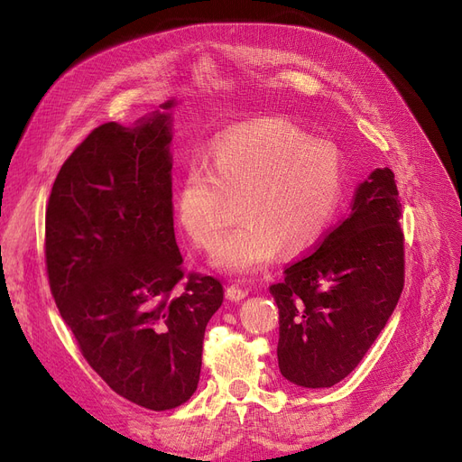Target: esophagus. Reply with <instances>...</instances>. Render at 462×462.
I'll use <instances>...</instances> for the list:
<instances>
[{"mask_svg":"<svg viewBox=\"0 0 462 462\" xmlns=\"http://www.w3.org/2000/svg\"><path fill=\"white\" fill-rule=\"evenodd\" d=\"M247 295H249V289H242V287H237V285H230L226 289V299L228 300H242Z\"/></svg>","mask_w":462,"mask_h":462,"instance_id":"obj_1","label":"esophagus"}]
</instances>
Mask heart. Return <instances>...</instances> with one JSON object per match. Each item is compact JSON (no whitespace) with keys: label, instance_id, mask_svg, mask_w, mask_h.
Here are the masks:
<instances>
[{"label":"heart","instance_id":"heart-1","mask_svg":"<svg viewBox=\"0 0 462 462\" xmlns=\"http://www.w3.org/2000/svg\"><path fill=\"white\" fill-rule=\"evenodd\" d=\"M343 196V160L335 144L309 139L283 119H259L218 136L175 190L177 225L196 247L211 249L237 201L242 225L213 253L232 276L259 274L283 254L319 242Z\"/></svg>","mask_w":462,"mask_h":462}]
</instances>
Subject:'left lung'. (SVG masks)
I'll list each match as a JSON object with an SVG mask.
<instances>
[{
	"mask_svg": "<svg viewBox=\"0 0 462 462\" xmlns=\"http://www.w3.org/2000/svg\"><path fill=\"white\" fill-rule=\"evenodd\" d=\"M402 203L394 173L374 169L350 215L270 287L280 309L278 365L302 388H329L357 367L403 289Z\"/></svg>",
	"mask_w": 462,
	"mask_h": 462,
	"instance_id": "8db88e82",
	"label": "left lung"
}]
</instances>
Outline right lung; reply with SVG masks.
<instances>
[{
	"label": "right lung",
	"mask_w": 462,
	"mask_h": 462,
	"mask_svg": "<svg viewBox=\"0 0 462 462\" xmlns=\"http://www.w3.org/2000/svg\"><path fill=\"white\" fill-rule=\"evenodd\" d=\"M177 100L131 127H97L55 179L45 213L51 293L88 364L116 394L165 411L190 400L222 283L184 278L173 228Z\"/></svg>",
	"instance_id": "add662e5"
}]
</instances>
